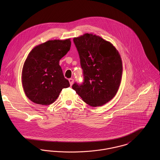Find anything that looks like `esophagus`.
I'll use <instances>...</instances> for the list:
<instances>
[{
	"label": "esophagus",
	"mask_w": 160,
	"mask_h": 160,
	"mask_svg": "<svg viewBox=\"0 0 160 160\" xmlns=\"http://www.w3.org/2000/svg\"><path fill=\"white\" fill-rule=\"evenodd\" d=\"M69 82L70 85H71V86H72V84H73V82H74V79H72V78L69 79Z\"/></svg>",
	"instance_id": "34e87169"
}]
</instances>
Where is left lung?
<instances>
[{"label":"left lung","instance_id":"left-lung-1","mask_svg":"<svg viewBox=\"0 0 160 160\" xmlns=\"http://www.w3.org/2000/svg\"><path fill=\"white\" fill-rule=\"evenodd\" d=\"M78 51L84 81L75 82L72 88L89 105L102 106L110 101L119 89L122 63L113 45L101 37L86 33L74 38Z\"/></svg>","mask_w":160,"mask_h":160}]
</instances>
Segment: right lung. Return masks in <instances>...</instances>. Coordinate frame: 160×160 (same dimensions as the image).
Masks as SVG:
<instances>
[{
    "mask_svg": "<svg viewBox=\"0 0 160 160\" xmlns=\"http://www.w3.org/2000/svg\"><path fill=\"white\" fill-rule=\"evenodd\" d=\"M71 40H50L34 47L23 65L22 82L26 97L42 105L53 103L62 90L69 87L60 60L70 50Z\"/></svg>",
    "mask_w": 160,
    "mask_h": 160,
    "instance_id": "1",
    "label": "right lung"
}]
</instances>
